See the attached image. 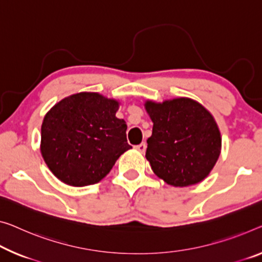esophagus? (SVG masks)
<instances>
[{"instance_id": "1", "label": "esophagus", "mask_w": 262, "mask_h": 262, "mask_svg": "<svg viewBox=\"0 0 262 262\" xmlns=\"http://www.w3.org/2000/svg\"><path fill=\"white\" fill-rule=\"evenodd\" d=\"M136 150H138L139 152H142V154H144V152L146 151V143H142V144L137 145Z\"/></svg>"}]
</instances>
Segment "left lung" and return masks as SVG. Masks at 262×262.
<instances>
[{
  "mask_svg": "<svg viewBox=\"0 0 262 262\" xmlns=\"http://www.w3.org/2000/svg\"><path fill=\"white\" fill-rule=\"evenodd\" d=\"M154 123L146 159L160 179L190 186L210 174L219 158L221 136L213 116L190 98L145 103Z\"/></svg>",
  "mask_w": 262,
  "mask_h": 262,
  "instance_id": "obj_1",
  "label": "left lung"
}]
</instances>
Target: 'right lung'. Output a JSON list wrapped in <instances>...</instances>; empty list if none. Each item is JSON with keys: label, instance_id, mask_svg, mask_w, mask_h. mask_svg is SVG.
Instances as JSON below:
<instances>
[{"label": "right lung", "instance_id": "1", "mask_svg": "<svg viewBox=\"0 0 262 262\" xmlns=\"http://www.w3.org/2000/svg\"><path fill=\"white\" fill-rule=\"evenodd\" d=\"M119 103L97 92L62 99L46 115L41 154L50 171L70 186L100 182L130 150L126 123L116 117Z\"/></svg>", "mask_w": 262, "mask_h": 262}]
</instances>
